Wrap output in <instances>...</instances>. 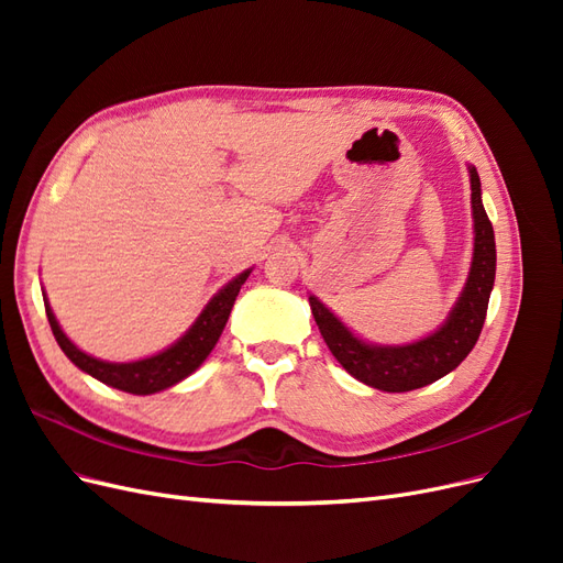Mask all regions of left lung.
<instances>
[{
  "mask_svg": "<svg viewBox=\"0 0 563 563\" xmlns=\"http://www.w3.org/2000/svg\"><path fill=\"white\" fill-rule=\"evenodd\" d=\"M472 216H474V258L465 291L460 294L451 317L432 335L411 345L376 347L352 335L329 308L310 296L317 327L331 354L350 376L383 391H408L430 385L451 373L479 340L493 279H496V234L482 203V183L470 166Z\"/></svg>",
  "mask_w": 563,
  "mask_h": 563,
  "instance_id": "8db88e82",
  "label": "left lung"
}]
</instances>
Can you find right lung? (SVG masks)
I'll use <instances>...</instances> for the list:
<instances>
[{"label": "right lung", "mask_w": 563, "mask_h": 563, "mask_svg": "<svg viewBox=\"0 0 563 563\" xmlns=\"http://www.w3.org/2000/svg\"><path fill=\"white\" fill-rule=\"evenodd\" d=\"M249 275L251 269L242 272V275L232 279L225 288H220V294L211 298V302L203 308V312L192 323V329L187 331L176 345L155 356H147V360L129 362V364L100 362V360H93V356H89L87 352H81L70 343V338L60 331L54 312L48 308V302H44V308H46L51 331H54L60 350L67 354V360H70L75 366H79L84 373H89V376H93L100 383L129 391V395H155V391H162L190 376V373L197 371L201 362L207 360L209 352L216 347L220 333L225 329L232 305L236 296H240V288Z\"/></svg>", "instance_id": "1"}]
</instances>
